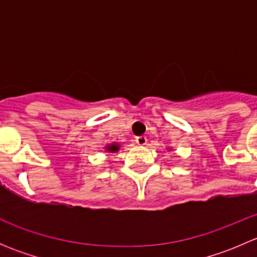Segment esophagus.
Instances as JSON below:
<instances>
[{"mask_svg": "<svg viewBox=\"0 0 257 257\" xmlns=\"http://www.w3.org/2000/svg\"><path fill=\"white\" fill-rule=\"evenodd\" d=\"M136 142H137V144L141 145V147H143V145L147 144V142H148V141H147V137H144V136L137 137Z\"/></svg>", "mask_w": 257, "mask_h": 257, "instance_id": "esophagus-1", "label": "esophagus"}]
</instances>
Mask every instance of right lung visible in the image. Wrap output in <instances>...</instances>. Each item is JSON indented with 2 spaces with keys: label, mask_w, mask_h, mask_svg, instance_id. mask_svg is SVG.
<instances>
[{
  "label": "right lung",
  "mask_w": 257,
  "mask_h": 257,
  "mask_svg": "<svg viewBox=\"0 0 257 257\" xmlns=\"http://www.w3.org/2000/svg\"><path fill=\"white\" fill-rule=\"evenodd\" d=\"M119 148H120V145H119L118 143H112V144H109V145H107V147H105V152L115 153V152H118Z\"/></svg>",
  "instance_id": "add662e5"
}]
</instances>
